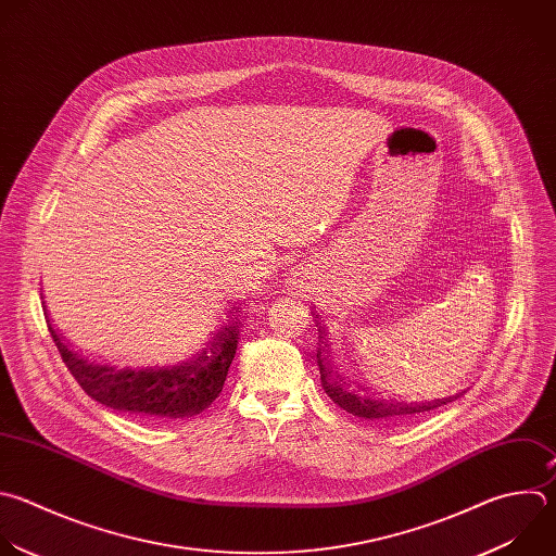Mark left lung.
<instances>
[{
  "instance_id": "8db88e82",
  "label": "left lung",
  "mask_w": 556,
  "mask_h": 556,
  "mask_svg": "<svg viewBox=\"0 0 556 556\" xmlns=\"http://www.w3.org/2000/svg\"><path fill=\"white\" fill-rule=\"evenodd\" d=\"M325 331L318 327V349H316V362L320 368V384L327 393V397L340 406L342 410H346L353 417H362V419H371V421H389V419H397V417H413L419 413H430L447 402H452L454 397H445V400H432V402H400V400H391V397H382L380 393L368 391V387H359L357 382L351 380H342L340 376H333L329 368V355H325Z\"/></svg>"
}]
</instances>
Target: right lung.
Returning a JSON list of instances; mask_svg holds the SVG:
<instances>
[{
  "mask_svg": "<svg viewBox=\"0 0 556 556\" xmlns=\"http://www.w3.org/2000/svg\"><path fill=\"white\" fill-rule=\"evenodd\" d=\"M54 344L80 389L98 404L146 421H174L201 415L223 393L236 357L240 323L223 318L197 353L169 364H100L72 351L50 325Z\"/></svg>",
  "mask_w": 556,
  "mask_h": 556,
  "instance_id": "right-lung-1",
  "label": "right lung"
}]
</instances>
